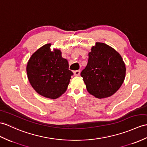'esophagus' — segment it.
<instances>
[{"mask_svg": "<svg viewBox=\"0 0 147 147\" xmlns=\"http://www.w3.org/2000/svg\"><path fill=\"white\" fill-rule=\"evenodd\" d=\"M74 76H80V70H77V71H74Z\"/></svg>", "mask_w": 147, "mask_h": 147, "instance_id": "34e87169", "label": "esophagus"}]
</instances>
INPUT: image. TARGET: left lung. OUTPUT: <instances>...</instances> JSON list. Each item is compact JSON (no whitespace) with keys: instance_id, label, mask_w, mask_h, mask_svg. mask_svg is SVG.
I'll use <instances>...</instances> for the list:
<instances>
[{"instance_id":"8db88e82","label":"left lung","mask_w":147,"mask_h":147,"mask_svg":"<svg viewBox=\"0 0 147 147\" xmlns=\"http://www.w3.org/2000/svg\"><path fill=\"white\" fill-rule=\"evenodd\" d=\"M88 56L87 66L81 73L88 91L99 99L112 96L125 78V64L120 54L107 44L96 42Z\"/></svg>"}]
</instances>
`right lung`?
I'll use <instances>...</instances> for the list:
<instances>
[{"mask_svg":"<svg viewBox=\"0 0 147 147\" xmlns=\"http://www.w3.org/2000/svg\"><path fill=\"white\" fill-rule=\"evenodd\" d=\"M46 44L34 53L27 63L26 71L30 84L37 93L56 99L65 93L71 76L69 64L59 49L51 51Z\"/></svg>","mask_w":147,"mask_h":147,"instance_id":"obj_1","label":"right lung"}]
</instances>
